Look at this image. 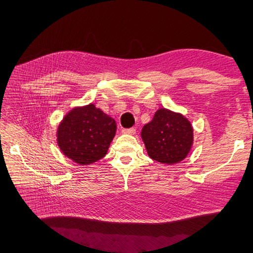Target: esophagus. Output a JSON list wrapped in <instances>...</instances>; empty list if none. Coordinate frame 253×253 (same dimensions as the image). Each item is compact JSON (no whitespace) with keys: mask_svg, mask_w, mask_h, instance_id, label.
<instances>
[{"mask_svg":"<svg viewBox=\"0 0 253 253\" xmlns=\"http://www.w3.org/2000/svg\"><path fill=\"white\" fill-rule=\"evenodd\" d=\"M123 133H127V135H133V133L136 132V129L133 127L131 128H125V129L122 130Z\"/></svg>","mask_w":253,"mask_h":253,"instance_id":"34e87169","label":"esophagus"}]
</instances>
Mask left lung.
I'll return each mask as SVG.
<instances>
[{
  "instance_id": "obj_1",
  "label": "left lung",
  "mask_w": 253,
  "mask_h": 253,
  "mask_svg": "<svg viewBox=\"0 0 253 253\" xmlns=\"http://www.w3.org/2000/svg\"><path fill=\"white\" fill-rule=\"evenodd\" d=\"M148 155L163 164H175L184 160L193 143V128L180 113L159 109L152 121L141 130Z\"/></svg>"
}]
</instances>
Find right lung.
<instances>
[{
  "mask_svg": "<svg viewBox=\"0 0 253 253\" xmlns=\"http://www.w3.org/2000/svg\"><path fill=\"white\" fill-rule=\"evenodd\" d=\"M115 132V121L90 103L64 116L56 140L65 157L79 165H89L105 157Z\"/></svg>",
  "mask_w": 253,
  "mask_h": 253,
  "instance_id": "add662e5",
  "label": "right lung"
}]
</instances>
